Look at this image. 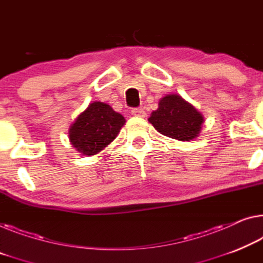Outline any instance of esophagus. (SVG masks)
Listing matches in <instances>:
<instances>
[{"label": "esophagus", "instance_id": "esophagus-1", "mask_svg": "<svg viewBox=\"0 0 263 263\" xmlns=\"http://www.w3.org/2000/svg\"><path fill=\"white\" fill-rule=\"evenodd\" d=\"M132 114L134 116H137V118H145V111L142 108H133Z\"/></svg>", "mask_w": 263, "mask_h": 263}]
</instances>
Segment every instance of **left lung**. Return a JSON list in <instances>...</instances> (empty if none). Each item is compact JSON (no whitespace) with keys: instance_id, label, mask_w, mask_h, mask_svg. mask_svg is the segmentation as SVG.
<instances>
[{"instance_id":"left-lung-1","label":"left lung","mask_w":263,"mask_h":263,"mask_svg":"<svg viewBox=\"0 0 263 263\" xmlns=\"http://www.w3.org/2000/svg\"><path fill=\"white\" fill-rule=\"evenodd\" d=\"M157 132L179 141H191L200 134L203 118L191 103L179 95H167L159 109L148 119Z\"/></svg>"}]
</instances>
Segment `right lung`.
<instances>
[{
  "label": "right lung",
  "mask_w": 263,
  "mask_h": 263,
  "mask_svg": "<svg viewBox=\"0 0 263 263\" xmlns=\"http://www.w3.org/2000/svg\"><path fill=\"white\" fill-rule=\"evenodd\" d=\"M124 122L109 104L92 102L70 127V142L83 155H95L118 136Z\"/></svg>",
  "instance_id": "1"
}]
</instances>
